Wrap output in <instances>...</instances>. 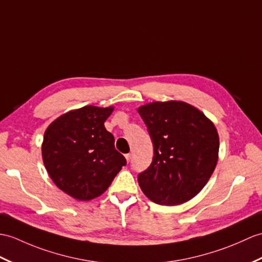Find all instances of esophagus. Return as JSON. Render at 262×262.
I'll list each match as a JSON object with an SVG mask.
<instances>
[{
  "mask_svg": "<svg viewBox=\"0 0 262 262\" xmlns=\"http://www.w3.org/2000/svg\"><path fill=\"white\" fill-rule=\"evenodd\" d=\"M125 157H126V160H127V162H129V161L132 160V154H130V153H128V154H126V155H125Z\"/></svg>",
  "mask_w": 262,
  "mask_h": 262,
  "instance_id": "1",
  "label": "esophagus"
}]
</instances>
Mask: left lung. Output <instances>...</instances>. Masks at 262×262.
Here are the masks:
<instances>
[{
  "instance_id": "left-lung-1",
  "label": "left lung",
  "mask_w": 262,
  "mask_h": 262,
  "mask_svg": "<svg viewBox=\"0 0 262 262\" xmlns=\"http://www.w3.org/2000/svg\"><path fill=\"white\" fill-rule=\"evenodd\" d=\"M153 143L150 165L138 183L150 201L176 205L208 183L217 162L215 126L199 109L182 101L151 102L138 108Z\"/></svg>"
}]
</instances>
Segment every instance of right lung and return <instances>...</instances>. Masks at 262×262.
Returning a JSON list of instances; mask_svg holds the SVG:
<instances>
[{
	"mask_svg": "<svg viewBox=\"0 0 262 262\" xmlns=\"http://www.w3.org/2000/svg\"><path fill=\"white\" fill-rule=\"evenodd\" d=\"M113 109L84 106L62 115L45 133L47 171L60 190L77 200L101 195L127 163L103 125Z\"/></svg>",
	"mask_w": 262,
	"mask_h": 262,
	"instance_id": "1",
	"label": "right lung"
}]
</instances>
